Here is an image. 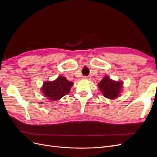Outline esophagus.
<instances>
[{
	"label": "esophagus",
	"instance_id": "obj_1",
	"mask_svg": "<svg viewBox=\"0 0 157 157\" xmlns=\"http://www.w3.org/2000/svg\"><path fill=\"white\" fill-rule=\"evenodd\" d=\"M82 78L84 79V80H89L90 78V77H86V76H84Z\"/></svg>",
	"mask_w": 157,
	"mask_h": 157
}]
</instances>
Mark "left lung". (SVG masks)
Returning a JSON list of instances; mask_svg holds the SVG:
<instances>
[{
	"instance_id": "left-lung-1",
	"label": "left lung",
	"mask_w": 157,
	"mask_h": 157,
	"mask_svg": "<svg viewBox=\"0 0 157 157\" xmlns=\"http://www.w3.org/2000/svg\"><path fill=\"white\" fill-rule=\"evenodd\" d=\"M122 84V82L115 81L105 76L98 84V87L104 97L113 99L120 96Z\"/></svg>"
}]
</instances>
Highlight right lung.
I'll return each instance as SVG.
<instances>
[{
  "instance_id": "add662e5",
  "label": "right lung",
  "mask_w": 157,
  "mask_h": 157,
  "mask_svg": "<svg viewBox=\"0 0 157 157\" xmlns=\"http://www.w3.org/2000/svg\"><path fill=\"white\" fill-rule=\"evenodd\" d=\"M73 83L63 76H59L54 81H46L41 88L44 96L50 101H56L67 95Z\"/></svg>"
}]
</instances>
